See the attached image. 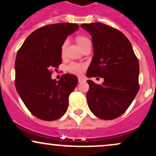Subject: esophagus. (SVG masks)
Masks as SVG:
<instances>
[{
  "label": "esophagus",
  "instance_id": "obj_1",
  "mask_svg": "<svg viewBox=\"0 0 156 156\" xmlns=\"http://www.w3.org/2000/svg\"><path fill=\"white\" fill-rule=\"evenodd\" d=\"M86 80V79L84 78H81V77H79L78 78V82L79 83H81V82H84Z\"/></svg>",
  "mask_w": 156,
  "mask_h": 156
}]
</instances>
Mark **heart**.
Returning <instances> with one entry per match:
<instances>
[{"label":"heart","instance_id":"heart-1","mask_svg":"<svg viewBox=\"0 0 156 156\" xmlns=\"http://www.w3.org/2000/svg\"><path fill=\"white\" fill-rule=\"evenodd\" d=\"M76 42L78 44V45L80 46V48H83L85 47L87 44L91 43L90 40L88 37H87L86 36L80 35L76 37ZM68 44V40H65L62 44V48H61V52H62V54L64 55V52H65L66 48ZM85 65L83 64H78V63H71L69 65H68L67 67V70L69 73H73L75 75H80L83 72V70L85 69Z\"/></svg>","mask_w":156,"mask_h":156}]
</instances>
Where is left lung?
I'll list each match as a JSON object with an SVG mask.
<instances>
[{"label": "left lung", "instance_id": "1", "mask_svg": "<svg viewBox=\"0 0 156 156\" xmlns=\"http://www.w3.org/2000/svg\"><path fill=\"white\" fill-rule=\"evenodd\" d=\"M80 26L92 35L94 48L87 76L104 78L101 85L87 80L89 109L100 119H116L124 114L139 92V61L130 41L119 30L101 23Z\"/></svg>", "mask_w": 156, "mask_h": 156}]
</instances>
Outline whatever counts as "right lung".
Listing matches in <instances>:
<instances>
[{"label":"right lung","mask_w":156,"mask_h":156,"mask_svg":"<svg viewBox=\"0 0 156 156\" xmlns=\"http://www.w3.org/2000/svg\"><path fill=\"white\" fill-rule=\"evenodd\" d=\"M79 26L55 23L35 30L27 37L15 60V87L30 112L39 119L53 121L65 114L69 96L78 78L71 74L52 80V69L62 64V44Z\"/></svg>","instance_id":"add662e5"}]
</instances>
